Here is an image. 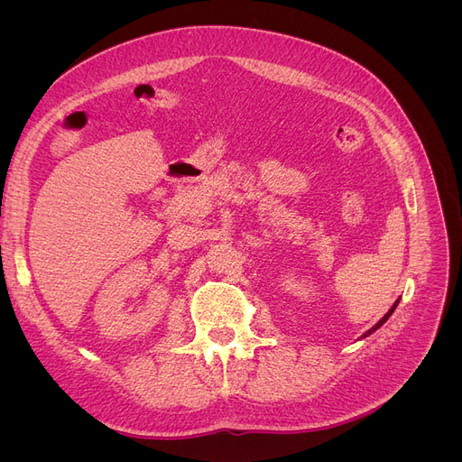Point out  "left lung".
Here are the masks:
<instances>
[{
  "label": "left lung",
  "mask_w": 462,
  "mask_h": 462,
  "mask_svg": "<svg viewBox=\"0 0 462 462\" xmlns=\"http://www.w3.org/2000/svg\"><path fill=\"white\" fill-rule=\"evenodd\" d=\"M397 305H399V300H397V301H395V303H393V307H392V309H390V310H387V312H385V314H383V319H382V320H380V322H378V324H376V326H373V328H371V329H369V331H367V333H363V337H367V335H371V333H374V331H376V329H378V328H380V326H383V324H385V320H387V319H390V317H392V314H393V310H395V309H397Z\"/></svg>",
  "instance_id": "obj_1"
}]
</instances>
